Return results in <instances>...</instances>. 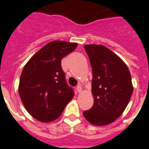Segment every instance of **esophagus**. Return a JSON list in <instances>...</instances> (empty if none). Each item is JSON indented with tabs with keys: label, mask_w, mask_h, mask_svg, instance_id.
Returning a JSON list of instances; mask_svg holds the SVG:
<instances>
[{
	"label": "esophagus",
	"mask_w": 149,
	"mask_h": 149,
	"mask_svg": "<svg viewBox=\"0 0 149 149\" xmlns=\"http://www.w3.org/2000/svg\"><path fill=\"white\" fill-rule=\"evenodd\" d=\"M76 90H77V91H78L79 93H81V92H82V86H80V85H79V86H77Z\"/></svg>",
	"instance_id": "obj_1"
}]
</instances>
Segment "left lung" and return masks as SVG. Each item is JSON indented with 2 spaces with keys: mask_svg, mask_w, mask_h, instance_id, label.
Wrapping results in <instances>:
<instances>
[{
  "mask_svg": "<svg viewBox=\"0 0 149 149\" xmlns=\"http://www.w3.org/2000/svg\"><path fill=\"white\" fill-rule=\"evenodd\" d=\"M92 67L94 104L83 111L93 125L104 126L122 115L133 92L132 78L127 65L113 51L103 45H85Z\"/></svg>",
  "mask_w": 149,
  "mask_h": 149,
  "instance_id": "1",
  "label": "left lung"
}]
</instances>
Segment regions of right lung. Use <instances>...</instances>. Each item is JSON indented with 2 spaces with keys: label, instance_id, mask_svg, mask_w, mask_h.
<instances>
[{
  "label": "right lung",
  "instance_id": "add662e5",
  "mask_svg": "<svg viewBox=\"0 0 149 149\" xmlns=\"http://www.w3.org/2000/svg\"><path fill=\"white\" fill-rule=\"evenodd\" d=\"M77 46L75 42H50L24 66L19 95L25 108L36 120L49 123L58 119L73 99L74 91L66 84L61 61Z\"/></svg>",
  "mask_w": 149,
  "mask_h": 149
}]
</instances>
